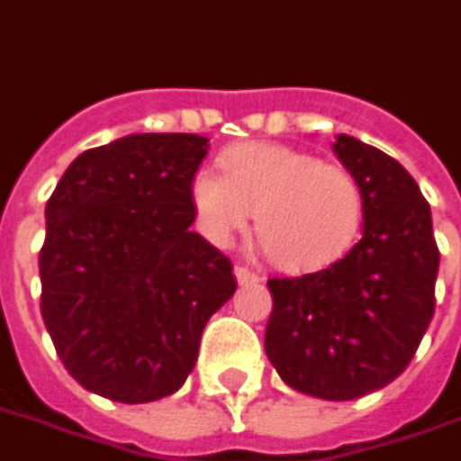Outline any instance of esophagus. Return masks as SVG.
Here are the masks:
<instances>
[{
    "label": "esophagus",
    "instance_id": "esophagus-1",
    "mask_svg": "<svg viewBox=\"0 0 461 461\" xmlns=\"http://www.w3.org/2000/svg\"><path fill=\"white\" fill-rule=\"evenodd\" d=\"M234 276H237V281L241 283V285H247V283H258L261 281V276L257 274V271H251V268H247V266H234Z\"/></svg>",
    "mask_w": 461,
    "mask_h": 461
}]
</instances>
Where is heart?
Segmentation results:
<instances>
[{"instance_id": "b5f03b06", "label": "heart", "mask_w": 461, "mask_h": 461, "mask_svg": "<svg viewBox=\"0 0 461 461\" xmlns=\"http://www.w3.org/2000/svg\"><path fill=\"white\" fill-rule=\"evenodd\" d=\"M221 168L197 170L190 187L197 230L214 247H230L254 212L266 251L291 274L327 268L359 240L364 193L342 166L283 144H241Z\"/></svg>"}]
</instances>
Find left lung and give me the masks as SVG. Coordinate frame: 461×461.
Wrapping results in <instances>:
<instances>
[{
	"label": "left lung",
	"mask_w": 461,
	"mask_h": 461,
	"mask_svg": "<svg viewBox=\"0 0 461 461\" xmlns=\"http://www.w3.org/2000/svg\"><path fill=\"white\" fill-rule=\"evenodd\" d=\"M332 151L364 193V234L339 261L271 278L266 357L291 388L352 401L388 386L435 312L439 251L430 204L401 163L339 134Z\"/></svg>",
	"instance_id": "left-lung-1"
}]
</instances>
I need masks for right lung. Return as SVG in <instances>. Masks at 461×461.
Masks as SVG:
<instances>
[{"label": "right lung", "instance_id": "obj_1", "mask_svg": "<svg viewBox=\"0 0 461 461\" xmlns=\"http://www.w3.org/2000/svg\"><path fill=\"white\" fill-rule=\"evenodd\" d=\"M197 134H131L80 153L46 204L41 315L68 374L119 403L176 393L231 261L190 231Z\"/></svg>", "mask_w": 461, "mask_h": 461}]
</instances>
